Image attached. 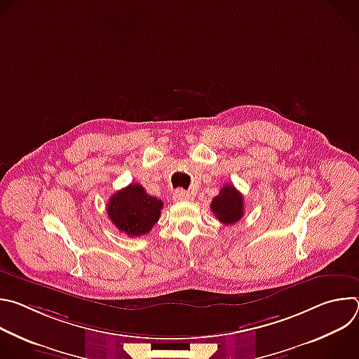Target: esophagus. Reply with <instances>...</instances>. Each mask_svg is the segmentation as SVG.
Here are the masks:
<instances>
[{
    "label": "esophagus",
    "mask_w": 359,
    "mask_h": 359,
    "mask_svg": "<svg viewBox=\"0 0 359 359\" xmlns=\"http://www.w3.org/2000/svg\"><path fill=\"white\" fill-rule=\"evenodd\" d=\"M173 197H175L176 200H191V198H193L191 193H190V191H186V190H183V189H176V190L173 191Z\"/></svg>",
    "instance_id": "34e87169"
}]
</instances>
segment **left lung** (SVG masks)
I'll list each match as a JSON object with an SVG mask.
<instances>
[{
  "label": "left lung",
  "mask_w": 359,
  "mask_h": 359,
  "mask_svg": "<svg viewBox=\"0 0 359 359\" xmlns=\"http://www.w3.org/2000/svg\"><path fill=\"white\" fill-rule=\"evenodd\" d=\"M212 212L223 224L237 223L244 213L243 194L233 186L224 184L220 193L212 201Z\"/></svg>",
  "instance_id": "obj_1"
}]
</instances>
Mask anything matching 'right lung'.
Returning <instances> with one entry per match:
<instances>
[{
	"label": "right lung",
	"mask_w": 359,
	"mask_h": 359,
	"mask_svg": "<svg viewBox=\"0 0 359 359\" xmlns=\"http://www.w3.org/2000/svg\"><path fill=\"white\" fill-rule=\"evenodd\" d=\"M162 208L161 198L149 196L143 186L130 183L109 198L107 212L119 231L139 237L158 223Z\"/></svg>",
	"instance_id": "obj_1"
}]
</instances>
